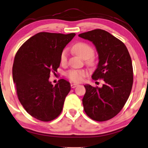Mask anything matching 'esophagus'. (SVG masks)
<instances>
[{
    "instance_id": "obj_1",
    "label": "esophagus",
    "mask_w": 148,
    "mask_h": 148,
    "mask_svg": "<svg viewBox=\"0 0 148 148\" xmlns=\"http://www.w3.org/2000/svg\"><path fill=\"white\" fill-rule=\"evenodd\" d=\"M77 86H78L77 84H71V86L72 88H75V87H77Z\"/></svg>"
}]
</instances>
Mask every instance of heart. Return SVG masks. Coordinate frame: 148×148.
<instances>
[{
	"instance_id": "heart-1",
	"label": "heart",
	"mask_w": 148,
	"mask_h": 148,
	"mask_svg": "<svg viewBox=\"0 0 148 148\" xmlns=\"http://www.w3.org/2000/svg\"><path fill=\"white\" fill-rule=\"evenodd\" d=\"M74 52L81 57L84 60H86L88 64H94V49L90 45L84 42H78L73 47ZM68 60V51L66 49H63L61 52L60 60L62 64H65ZM86 75V73L82 70H73L68 73L67 76L71 80L75 82H81Z\"/></svg>"
}]
</instances>
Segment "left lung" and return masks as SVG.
Here are the masks:
<instances>
[{
    "mask_svg": "<svg viewBox=\"0 0 148 148\" xmlns=\"http://www.w3.org/2000/svg\"><path fill=\"white\" fill-rule=\"evenodd\" d=\"M79 36L92 42L99 55V63L92 77L103 79L101 88L86 84L82 103L86 114L103 122L116 116L129 97L133 83L131 58L126 45L109 32L96 29Z\"/></svg>",
    "mask_w": 148,
    "mask_h": 148,
    "instance_id": "left-lung-1",
    "label": "left lung"
}]
</instances>
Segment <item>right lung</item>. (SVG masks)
I'll list each match as a JSON object with an SVG mask.
<instances>
[{
	"instance_id": "right-lung-1",
	"label": "right lung",
	"mask_w": 148,
	"mask_h": 148,
	"mask_svg": "<svg viewBox=\"0 0 148 148\" xmlns=\"http://www.w3.org/2000/svg\"><path fill=\"white\" fill-rule=\"evenodd\" d=\"M75 36L39 32L28 39L15 54L13 79L18 99L30 116L43 122L56 118L71 90L66 80L53 86L49 78L60 66L61 52Z\"/></svg>"
}]
</instances>
